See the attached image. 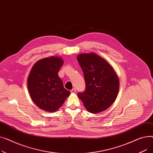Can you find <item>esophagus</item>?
<instances>
[{"label":"esophagus","instance_id":"esophagus-1","mask_svg":"<svg viewBox=\"0 0 153 153\" xmlns=\"http://www.w3.org/2000/svg\"><path fill=\"white\" fill-rule=\"evenodd\" d=\"M76 89H72L71 91V93H76Z\"/></svg>","mask_w":153,"mask_h":153}]
</instances>
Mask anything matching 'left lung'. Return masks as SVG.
Returning <instances> with one entry per match:
<instances>
[{"instance_id":"1","label":"left lung","mask_w":153,"mask_h":153,"mask_svg":"<svg viewBox=\"0 0 153 153\" xmlns=\"http://www.w3.org/2000/svg\"><path fill=\"white\" fill-rule=\"evenodd\" d=\"M84 76L85 90L78 97L92 114L105 110L113 103L119 90V79L114 68L94 53L80 54L77 57Z\"/></svg>"}]
</instances>
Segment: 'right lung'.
<instances>
[{
	"instance_id": "add662e5",
	"label": "right lung",
	"mask_w": 153,
	"mask_h": 153,
	"mask_svg": "<svg viewBox=\"0 0 153 153\" xmlns=\"http://www.w3.org/2000/svg\"><path fill=\"white\" fill-rule=\"evenodd\" d=\"M63 63L62 59L56 56L42 59L34 64L28 76L30 97L39 108L46 111H57L71 94L58 74Z\"/></svg>"
}]
</instances>
